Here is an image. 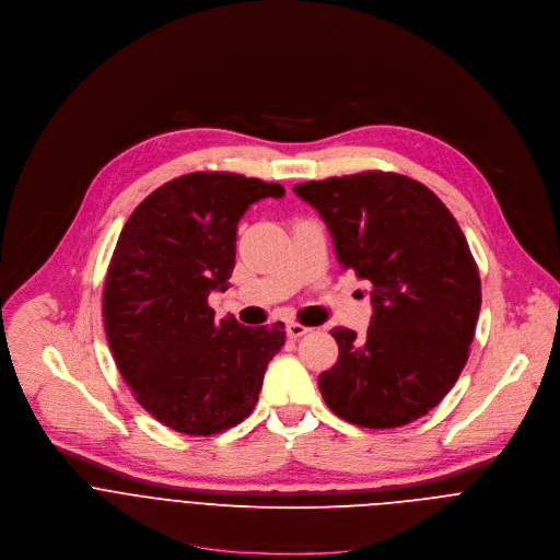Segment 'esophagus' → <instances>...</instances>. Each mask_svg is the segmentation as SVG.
I'll return each instance as SVG.
<instances>
[{"label": "esophagus", "instance_id": "1", "mask_svg": "<svg viewBox=\"0 0 560 560\" xmlns=\"http://www.w3.org/2000/svg\"><path fill=\"white\" fill-rule=\"evenodd\" d=\"M308 330H311V328L304 326V324H300V322H289V324H287V335H289V338H293V340L302 338V335H306Z\"/></svg>", "mask_w": 560, "mask_h": 560}]
</instances>
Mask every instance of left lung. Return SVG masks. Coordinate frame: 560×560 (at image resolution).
Masks as SVG:
<instances>
[{
    "instance_id": "1",
    "label": "left lung",
    "mask_w": 560,
    "mask_h": 560,
    "mask_svg": "<svg viewBox=\"0 0 560 560\" xmlns=\"http://www.w3.org/2000/svg\"><path fill=\"white\" fill-rule=\"evenodd\" d=\"M342 269L369 280L366 335L335 326L340 358L317 377L326 406L362 428L406 425L459 380L481 308V278L455 215L425 185L393 172L308 180Z\"/></svg>"
}]
</instances>
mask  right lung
<instances>
[{
    "label": "right lung",
    "mask_w": 560,
    "mask_h": 560,
    "mask_svg": "<svg viewBox=\"0 0 560 560\" xmlns=\"http://www.w3.org/2000/svg\"><path fill=\"white\" fill-rule=\"evenodd\" d=\"M284 187L232 172H191L154 189L128 218L103 289L112 355L137 401L163 425L218 434L252 415L284 324L215 319L230 289L243 213Z\"/></svg>",
    "instance_id": "add662e5"
}]
</instances>
